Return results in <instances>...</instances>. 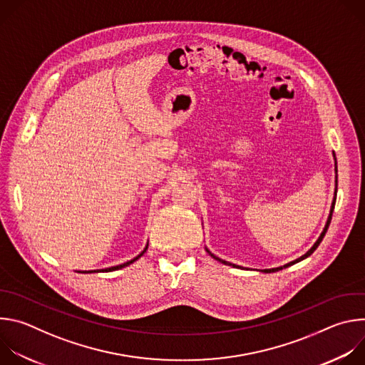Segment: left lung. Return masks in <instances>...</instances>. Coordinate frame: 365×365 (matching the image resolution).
<instances>
[{
  "instance_id": "left-lung-1",
  "label": "left lung",
  "mask_w": 365,
  "mask_h": 365,
  "mask_svg": "<svg viewBox=\"0 0 365 365\" xmlns=\"http://www.w3.org/2000/svg\"><path fill=\"white\" fill-rule=\"evenodd\" d=\"M334 159H335V153H334ZM336 186H338V168H336V159H335V195H336ZM335 200H336V197L334 196V200H332V206H331V212H329V217H328V221H327V224H325V228H324V231H322V234L319 235V238L317 240V242L312 245V248L306 252V254H303L302 257H299L297 259H294V262H290V263H287V264H284L283 267H276V269H266V270H259V272H263V273H274V272H279V270H282V269H286V267H289V266H292V264H296V263H299V262H302V259H304L306 257H309L312 252H314L317 248H318V245L321 244V241L324 240V237H325V234H327V231H328V228H329V224H331V220H332V212H334V207H335ZM206 251L211 254V257H214L215 259H218V262H221L222 264H227V266H232V267H238V266H235V264H231V263H228V262H225V259H221V258H218L217 255H214L210 250L206 248Z\"/></svg>"
}]
</instances>
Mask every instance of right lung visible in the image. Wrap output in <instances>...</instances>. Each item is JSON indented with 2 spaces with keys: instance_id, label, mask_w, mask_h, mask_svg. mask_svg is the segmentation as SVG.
<instances>
[{
  "instance_id": "obj_1",
  "label": "right lung",
  "mask_w": 365,
  "mask_h": 365,
  "mask_svg": "<svg viewBox=\"0 0 365 365\" xmlns=\"http://www.w3.org/2000/svg\"><path fill=\"white\" fill-rule=\"evenodd\" d=\"M148 248V244L145 245V248L137 255V257H134L133 259H130V262H127V263H124V264H120V266H114V267H110V269H106V270H102V272H114V270H120V269H123V267H127V266H130V264H133L135 259H138L144 252H145V250ZM93 272H98V270H89V272H78V273H93ZM101 272V270H99Z\"/></svg>"
}]
</instances>
